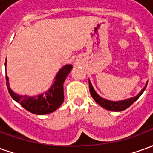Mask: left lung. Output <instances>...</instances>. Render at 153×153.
<instances>
[{
	"label": "left lung",
	"instance_id": "1",
	"mask_svg": "<svg viewBox=\"0 0 153 153\" xmlns=\"http://www.w3.org/2000/svg\"><path fill=\"white\" fill-rule=\"evenodd\" d=\"M147 85H148V83L146 84V86L143 88L141 92L134 97H132V98H129V99L127 100H124V101H120V102H112V101H109V100L102 98L99 95H97V93L95 92V90L93 89V86H92V84H91L89 81L90 93H91L93 99L95 100V102L101 106L106 108V110L112 111H124V110L127 109L128 107H129L143 94Z\"/></svg>",
	"mask_w": 153,
	"mask_h": 153
}]
</instances>
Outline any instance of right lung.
<instances>
[{
    "label": "right lung",
    "mask_w": 153,
    "mask_h": 153,
    "mask_svg": "<svg viewBox=\"0 0 153 153\" xmlns=\"http://www.w3.org/2000/svg\"><path fill=\"white\" fill-rule=\"evenodd\" d=\"M6 63L5 64V65ZM72 70L71 65H66L58 72L54 84L50 89L44 94H41L37 97L19 96L15 93L10 88L9 79L7 75L5 76L6 86L8 92L15 102L19 103L25 109L29 112L36 115H45L55 111L59 108L64 102L63 83Z\"/></svg>",
    "instance_id": "add662e5"
}]
</instances>
